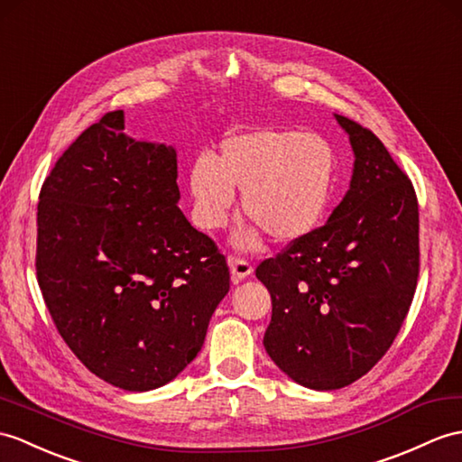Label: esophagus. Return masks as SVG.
<instances>
[{
  "label": "esophagus",
  "mask_w": 462,
  "mask_h": 462,
  "mask_svg": "<svg viewBox=\"0 0 462 462\" xmlns=\"http://www.w3.org/2000/svg\"><path fill=\"white\" fill-rule=\"evenodd\" d=\"M228 265H230V272H232L234 282H242L244 277L252 275V272H254L252 263L248 260H244V257H230Z\"/></svg>",
  "instance_id": "34e87169"
}]
</instances>
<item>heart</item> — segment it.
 <instances>
[{
    "instance_id": "obj_1",
    "label": "heart",
    "mask_w": 462,
    "mask_h": 462,
    "mask_svg": "<svg viewBox=\"0 0 462 462\" xmlns=\"http://www.w3.org/2000/svg\"><path fill=\"white\" fill-rule=\"evenodd\" d=\"M338 157L328 139L295 127H254L224 137L214 157L189 169V190L205 230L220 228L242 192V210L275 242H297L313 232L330 207ZM236 245L254 250L260 234H236Z\"/></svg>"
}]
</instances>
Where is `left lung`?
Wrapping results in <instances>:
<instances>
[{"mask_svg": "<svg viewBox=\"0 0 462 462\" xmlns=\"http://www.w3.org/2000/svg\"><path fill=\"white\" fill-rule=\"evenodd\" d=\"M348 134L350 189L325 226L257 265L272 295L270 358L310 390H338L370 372L407 317L420 275V207L411 180L366 127Z\"/></svg>", "mask_w": 462, "mask_h": 462, "instance_id": "8db88e82", "label": "left lung"}]
</instances>
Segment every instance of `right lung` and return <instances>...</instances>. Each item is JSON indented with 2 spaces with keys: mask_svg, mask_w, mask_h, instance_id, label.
<instances>
[{
  "mask_svg": "<svg viewBox=\"0 0 462 462\" xmlns=\"http://www.w3.org/2000/svg\"><path fill=\"white\" fill-rule=\"evenodd\" d=\"M177 152L124 134L108 112L41 187L37 280L57 330L96 376L127 392L195 360L230 272L177 202Z\"/></svg>",
  "mask_w": 462,
  "mask_h": 462,
  "instance_id": "add662e5",
  "label": "right lung"
}]
</instances>
